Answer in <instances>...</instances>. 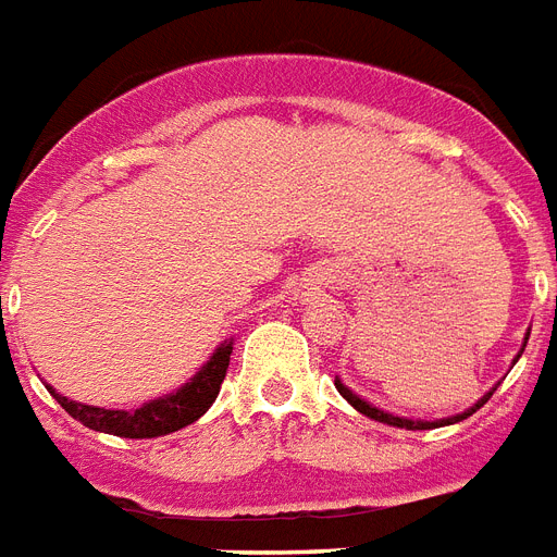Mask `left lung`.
Masks as SVG:
<instances>
[{
	"label": "left lung",
	"mask_w": 557,
	"mask_h": 557,
	"mask_svg": "<svg viewBox=\"0 0 557 557\" xmlns=\"http://www.w3.org/2000/svg\"><path fill=\"white\" fill-rule=\"evenodd\" d=\"M527 339H529V333H527ZM523 348H527V342H523ZM523 348H520V354H523ZM520 354L515 356V359H520ZM497 388V385H495ZM495 388L488 391V394H483V397L478 399V403L471 405L469 411H462V413H457V417H446V420H437V422H429V420H405V417H394V413H388V411H382V408H376V405H371V403H364L362 397H356L354 391L348 388V385H345V382L339 380V376H336V391H339L342 397L348 399L350 405H354L356 411L359 413H364V417H371V420H376V422H388V425H394V429H408V431H425V429H440V425H451V422H460V420H466V417H471V413L478 411V408H483V405L488 403V397H492V394H495Z\"/></svg>",
	"instance_id": "left-lung-1"
}]
</instances>
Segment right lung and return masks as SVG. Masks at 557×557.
<instances>
[{
	"label": "right lung",
	"instance_id": "obj_1",
	"mask_svg": "<svg viewBox=\"0 0 557 557\" xmlns=\"http://www.w3.org/2000/svg\"><path fill=\"white\" fill-rule=\"evenodd\" d=\"M230 354H233V342H224L221 348H215V354L209 356V362L203 364L201 371L195 373L186 385H181L175 394L149 399V403H144L135 411H114V408H97V405L74 403V399L57 394L51 385H48V391L86 429L128 440L163 437V434H172V431L193 425L198 417H203L209 411V405L215 403L218 391H221L226 368H230Z\"/></svg>",
	"mask_w": 557,
	"mask_h": 557
}]
</instances>
